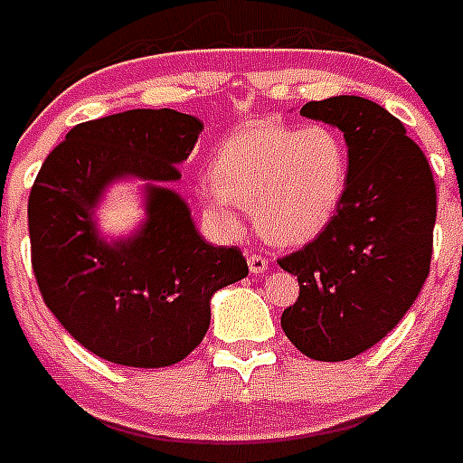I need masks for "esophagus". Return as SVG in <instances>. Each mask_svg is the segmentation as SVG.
Segmentation results:
<instances>
[{
	"label": "esophagus",
	"instance_id": "34e87169",
	"mask_svg": "<svg viewBox=\"0 0 463 463\" xmlns=\"http://www.w3.org/2000/svg\"><path fill=\"white\" fill-rule=\"evenodd\" d=\"M249 269L253 275H262L268 269V258L265 255H249Z\"/></svg>",
	"mask_w": 463,
	"mask_h": 463
}]
</instances>
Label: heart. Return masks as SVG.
<instances>
[{
  "label": "heart",
  "mask_w": 463,
  "mask_h": 463,
  "mask_svg": "<svg viewBox=\"0 0 463 463\" xmlns=\"http://www.w3.org/2000/svg\"><path fill=\"white\" fill-rule=\"evenodd\" d=\"M349 181V147L327 124L296 128L255 124L214 147L210 213L239 229V205H253L255 227L272 243L316 239L335 217Z\"/></svg>",
  "instance_id": "b5f03b06"
}]
</instances>
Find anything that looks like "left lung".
I'll use <instances>...</instances> for the list:
<instances>
[{
	"label": "left lung",
	"instance_id": "left-lung-1",
	"mask_svg": "<svg viewBox=\"0 0 463 463\" xmlns=\"http://www.w3.org/2000/svg\"><path fill=\"white\" fill-rule=\"evenodd\" d=\"M344 133L346 191L327 227L279 258L298 277L282 330L316 361H349L390 335L430 272L438 194L423 150L384 107L339 95L301 107Z\"/></svg>",
	"mask_w": 463,
	"mask_h": 463
}]
</instances>
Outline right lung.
I'll use <instances>...</instances> for the list:
<instances>
[{"instance_id": "obj_1", "label": "right lung", "mask_w": 463, "mask_h": 463, "mask_svg": "<svg viewBox=\"0 0 463 463\" xmlns=\"http://www.w3.org/2000/svg\"><path fill=\"white\" fill-rule=\"evenodd\" d=\"M203 121L176 109H128L66 133L28 198L31 260L47 308L95 356L131 368L184 361L210 327V298L249 275L234 246L198 234L179 181ZM146 178V222L107 244L94 208L117 178Z\"/></svg>"}]
</instances>
